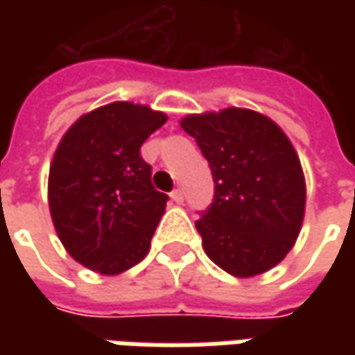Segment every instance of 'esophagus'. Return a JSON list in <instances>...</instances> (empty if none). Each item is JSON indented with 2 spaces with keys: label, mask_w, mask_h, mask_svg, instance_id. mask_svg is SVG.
<instances>
[{
  "label": "esophagus",
  "mask_w": 355,
  "mask_h": 355,
  "mask_svg": "<svg viewBox=\"0 0 355 355\" xmlns=\"http://www.w3.org/2000/svg\"><path fill=\"white\" fill-rule=\"evenodd\" d=\"M170 198L173 203L182 205V203H184V191H182V189H173V191L170 193Z\"/></svg>",
  "instance_id": "34e87169"
}]
</instances>
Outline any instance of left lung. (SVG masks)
Returning <instances> with one entry per match:
<instances>
[{
	"label": "left lung",
	"mask_w": 355,
	"mask_h": 355,
	"mask_svg": "<svg viewBox=\"0 0 355 355\" xmlns=\"http://www.w3.org/2000/svg\"><path fill=\"white\" fill-rule=\"evenodd\" d=\"M215 182L211 207L196 221L207 257L249 279L277 266L294 247L306 207L298 154L275 120L249 108L187 114Z\"/></svg>",
	"instance_id": "obj_1"
}]
</instances>
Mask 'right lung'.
<instances>
[{"instance_id":"right-lung-1","label":"right lung","mask_w":355,"mask_h":355,"mask_svg":"<svg viewBox=\"0 0 355 355\" xmlns=\"http://www.w3.org/2000/svg\"><path fill=\"white\" fill-rule=\"evenodd\" d=\"M166 120L122 101L90 110L64 132L49 168V209L76 263L112 277L148 254L168 196L154 189L140 146Z\"/></svg>"}]
</instances>
